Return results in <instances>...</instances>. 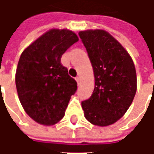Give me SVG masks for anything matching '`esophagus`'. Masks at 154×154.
Returning <instances> with one entry per match:
<instances>
[{"mask_svg":"<svg viewBox=\"0 0 154 154\" xmlns=\"http://www.w3.org/2000/svg\"><path fill=\"white\" fill-rule=\"evenodd\" d=\"M75 79H76V81H77V84L79 85V84H80V82H81L80 77H76V78H75Z\"/></svg>","mask_w":154,"mask_h":154,"instance_id":"1","label":"esophagus"}]
</instances>
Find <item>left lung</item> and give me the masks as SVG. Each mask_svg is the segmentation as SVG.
Returning a JSON list of instances; mask_svg holds the SVG:
<instances>
[{
	"label": "left lung",
	"mask_w": 154,
	"mask_h": 154,
	"mask_svg": "<svg viewBox=\"0 0 154 154\" xmlns=\"http://www.w3.org/2000/svg\"><path fill=\"white\" fill-rule=\"evenodd\" d=\"M78 35L95 77L93 93L82 102L84 116L94 125H110L125 114L134 98V64L125 48L106 30L87 29Z\"/></svg>",
	"instance_id": "1"
}]
</instances>
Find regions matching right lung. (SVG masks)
Instances as JSON below:
<instances>
[{
  "label": "right lung",
  "mask_w": 154,
  "mask_h": 154,
  "mask_svg": "<svg viewBox=\"0 0 154 154\" xmlns=\"http://www.w3.org/2000/svg\"><path fill=\"white\" fill-rule=\"evenodd\" d=\"M74 32L52 29L23 51L15 72L19 99L31 119L53 125L63 118L77 82L61 63L62 55L78 41Z\"/></svg>",
  "instance_id": "add662e5"
}]
</instances>
